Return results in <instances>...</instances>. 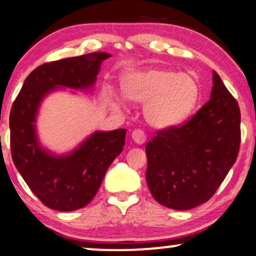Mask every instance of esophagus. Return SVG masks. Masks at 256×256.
Here are the masks:
<instances>
[{"mask_svg":"<svg viewBox=\"0 0 256 256\" xmlns=\"http://www.w3.org/2000/svg\"><path fill=\"white\" fill-rule=\"evenodd\" d=\"M132 138L135 144H142L146 141V134L144 133L141 129H135V130L132 133Z\"/></svg>","mask_w":256,"mask_h":256,"instance_id":"1","label":"esophagus"}]
</instances>
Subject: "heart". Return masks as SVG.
<instances>
[{"label": "heart", "instance_id": "heart-1", "mask_svg": "<svg viewBox=\"0 0 256 256\" xmlns=\"http://www.w3.org/2000/svg\"><path fill=\"white\" fill-rule=\"evenodd\" d=\"M121 91L129 102H146L144 118L156 128L184 122L200 100V86L194 77L159 68L128 72L121 80Z\"/></svg>", "mask_w": 256, "mask_h": 256}]
</instances>
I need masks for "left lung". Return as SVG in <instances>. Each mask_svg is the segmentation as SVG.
I'll return each instance as SVG.
<instances>
[{
    "mask_svg": "<svg viewBox=\"0 0 256 256\" xmlns=\"http://www.w3.org/2000/svg\"><path fill=\"white\" fill-rule=\"evenodd\" d=\"M210 100L188 122L159 130L147 144L146 182L158 203L188 210L205 203L238 158L241 114L217 72Z\"/></svg>",
    "mask_w": 256,
    "mask_h": 256,
    "instance_id": "left-lung-1",
    "label": "left lung"
}]
</instances>
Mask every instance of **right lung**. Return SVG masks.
Segmentation results:
<instances>
[{
    "instance_id": "obj_1",
    "label": "right lung",
    "mask_w": 256,
    "mask_h": 256,
    "mask_svg": "<svg viewBox=\"0 0 256 256\" xmlns=\"http://www.w3.org/2000/svg\"><path fill=\"white\" fill-rule=\"evenodd\" d=\"M109 56L94 52L40 65L26 78L12 106V162L32 192L53 210H78L92 200L106 170L123 150L127 130L94 132L72 152L56 156L39 142L38 112L47 94L62 88L92 89Z\"/></svg>"
}]
</instances>
